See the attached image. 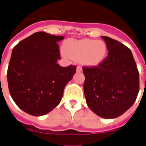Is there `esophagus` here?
Wrapping results in <instances>:
<instances>
[{"label":"esophagus","instance_id":"1","mask_svg":"<svg viewBox=\"0 0 146 146\" xmlns=\"http://www.w3.org/2000/svg\"><path fill=\"white\" fill-rule=\"evenodd\" d=\"M82 71V68L81 66H78L77 67V72H81Z\"/></svg>","mask_w":146,"mask_h":146}]
</instances>
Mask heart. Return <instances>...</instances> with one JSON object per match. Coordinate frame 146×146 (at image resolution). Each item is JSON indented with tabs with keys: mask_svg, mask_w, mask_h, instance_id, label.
<instances>
[{
	"mask_svg": "<svg viewBox=\"0 0 146 146\" xmlns=\"http://www.w3.org/2000/svg\"><path fill=\"white\" fill-rule=\"evenodd\" d=\"M108 48L103 40L82 39L69 40L64 45V52L74 60L79 59L87 66H97L106 58Z\"/></svg>",
	"mask_w": 146,
	"mask_h": 146,
	"instance_id": "b5f03b06",
	"label": "heart"
}]
</instances>
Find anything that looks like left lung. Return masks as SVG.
Segmentation results:
<instances>
[{
	"instance_id": "left-lung-1",
	"label": "left lung",
	"mask_w": 146,
	"mask_h": 146,
	"mask_svg": "<svg viewBox=\"0 0 146 146\" xmlns=\"http://www.w3.org/2000/svg\"><path fill=\"white\" fill-rule=\"evenodd\" d=\"M108 56L98 66H84V92L88 106L105 119L121 115L139 91V74L131 50L118 40L102 36Z\"/></svg>"
}]
</instances>
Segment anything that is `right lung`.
<instances>
[{
  "mask_svg": "<svg viewBox=\"0 0 146 146\" xmlns=\"http://www.w3.org/2000/svg\"><path fill=\"white\" fill-rule=\"evenodd\" d=\"M63 36L39 31L20 41L12 51L7 68L11 96L26 113L44 115L58 105L76 65L60 66L58 42Z\"/></svg>",
  "mask_w": 146,
  "mask_h": 146,
  "instance_id": "1",
  "label": "right lung"
}]
</instances>
